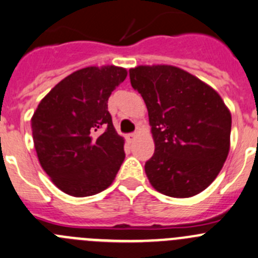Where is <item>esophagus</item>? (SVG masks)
Wrapping results in <instances>:
<instances>
[{"instance_id": "obj_1", "label": "esophagus", "mask_w": 258, "mask_h": 258, "mask_svg": "<svg viewBox=\"0 0 258 258\" xmlns=\"http://www.w3.org/2000/svg\"><path fill=\"white\" fill-rule=\"evenodd\" d=\"M135 139H136V134H128V135H126V141L128 142V144H131V142H134Z\"/></svg>"}]
</instances>
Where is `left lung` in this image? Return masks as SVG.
Segmentation results:
<instances>
[{
	"label": "left lung",
	"instance_id": "left-lung-1",
	"mask_svg": "<svg viewBox=\"0 0 258 258\" xmlns=\"http://www.w3.org/2000/svg\"><path fill=\"white\" fill-rule=\"evenodd\" d=\"M146 103L155 152L145 172L157 191L189 198L209 186L228 156L232 117L221 96L171 66L130 69Z\"/></svg>",
	"mask_w": 258,
	"mask_h": 258
}]
</instances>
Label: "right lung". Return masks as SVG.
Instances as JSON below:
<instances>
[{"mask_svg":"<svg viewBox=\"0 0 258 258\" xmlns=\"http://www.w3.org/2000/svg\"><path fill=\"white\" fill-rule=\"evenodd\" d=\"M126 77V69L114 66L74 72L42 98L32 116L40 164L69 196L89 197L107 189L123 162L124 141L107 103Z\"/></svg>","mask_w":258,"mask_h":258,"instance_id":"right-lung-1","label":"right lung"}]
</instances>
